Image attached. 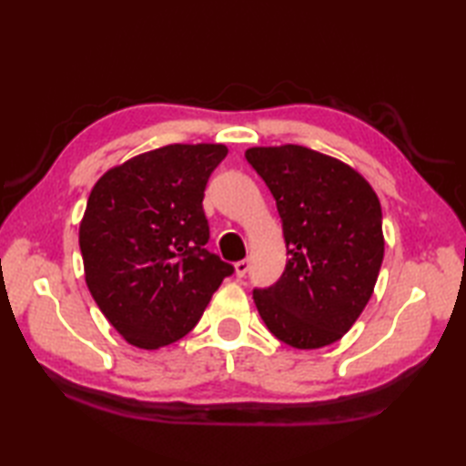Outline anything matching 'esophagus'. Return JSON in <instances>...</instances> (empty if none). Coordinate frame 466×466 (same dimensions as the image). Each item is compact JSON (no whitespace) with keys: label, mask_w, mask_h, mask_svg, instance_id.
Masks as SVG:
<instances>
[{"label":"esophagus","mask_w":466,"mask_h":466,"mask_svg":"<svg viewBox=\"0 0 466 466\" xmlns=\"http://www.w3.org/2000/svg\"><path fill=\"white\" fill-rule=\"evenodd\" d=\"M234 270H236V276H238V279H244V276L248 274V270H250V262L248 260L236 262L234 264Z\"/></svg>","instance_id":"esophagus-1"}]
</instances>
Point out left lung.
Segmentation results:
<instances>
[{"label":"left lung","mask_w":466,"mask_h":466,"mask_svg":"<svg viewBox=\"0 0 466 466\" xmlns=\"http://www.w3.org/2000/svg\"><path fill=\"white\" fill-rule=\"evenodd\" d=\"M244 156L274 196L289 254L280 280L254 290L256 309L294 349L340 340L380 272L379 196L354 167L310 147H248Z\"/></svg>","instance_id":"8db88e82"}]
</instances>
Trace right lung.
Wrapping results in <instances>:
<instances>
[{"mask_svg":"<svg viewBox=\"0 0 466 466\" xmlns=\"http://www.w3.org/2000/svg\"><path fill=\"white\" fill-rule=\"evenodd\" d=\"M224 144H170L107 170L80 224L86 284L137 349L180 340L234 266L206 250L204 190Z\"/></svg>","mask_w":466,"mask_h":466,"instance_id":"1","label":"right lung"}]
</instances>
